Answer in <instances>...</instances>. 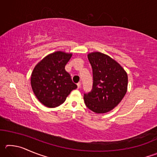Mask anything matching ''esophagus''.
Returning a JSON list of instances; mask_svg holds the SVG:
<instances>
[{"mask_svg": "<svg viewBox=\"0 0 157 157\" xmlns=\"http://www.w3.org/2000/svg\"><path fill=\"white\" fill-rule=\"evenodd\" d=\"M77 86H78V89L80 88V86H81V83H80V82H78V83L77 84Z\"/></svg>", "mask_w": 157, "mask_h": 157, "instance_id": "obj_1", "label": "esophagus"}]
</instances>
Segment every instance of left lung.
Returning a JSON list of instances; mask_svg holds the SVG:
<instances>
[{
  "instance_id": "1",
  "label": "left lung",
  "mask_w": 157,
  "mask_h": 157,
  "mask_svg": "<svg viewBox=\"0 0 157 157\" xmlns=\"http://www.w3.org/2000/svg\"><path fill=\"white\" fill-rule=\"evenodd\" d=\"M93 71L91 91L84 93L85 105L95 113L108 112L125 95L128 78L123 67L112 58L95 52L88 55Z\"/></svg>"
}]
</instances>
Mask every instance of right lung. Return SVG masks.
<instances>
[{"mask_svg": "<svg viewBox=\"0 0 157 157\" xmlns=\"http://www.w3.org/2000/svg\"><path fill=\"white\" fill-rule=\"evenodd\" d=\"M72 54L55 52L44 58L34 67L31 75V86L40 102L54 108L64 102L66 97L77 88L65 66Z\"/></svg>", "mask_w": 157, "mask_h": 157, "instance_id": "1", "label": "right lung"}]
</instances>
